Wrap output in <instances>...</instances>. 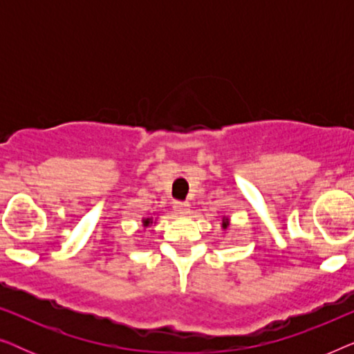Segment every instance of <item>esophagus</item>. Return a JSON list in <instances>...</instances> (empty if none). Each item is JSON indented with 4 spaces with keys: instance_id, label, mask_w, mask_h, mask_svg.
I'll list each match as a JSON object with an SVG mask.
<instances>
[{
    "instance_id": "1",
    "label": "esophagus",
    "mask_w": 354,
    "mask_h": 354,
    "mask_svg": "<svg viewBox=\"0 0 354 354\" xmlns=\"http://www.w3.org/2000/svg\"><path fill=\"white\" fill-rule=\"evenodd\" d=\"M174 209L177 214H188L190 212V205L187 201H176L174 203Z\"/></svg>"
}]
</instances>
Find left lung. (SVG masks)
I'll return each mask as SVG.
<instances>
[{
  "instance_id": "1",
  "label": "left lung",
  "mask_w": 354,
  "mask_h": 354,
  "mask_svg": "<svg viewBox=\"0 0 354 354\" xmlns=\"http://www.w3.org/2000/svg\"><path fill=\"white\" fill-rule=\"evenodd\" d=\"M222 227H227V222H222Z\"/></svg>"
}]
</instances>
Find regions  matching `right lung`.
<instances>
[{
	"instance_id": "obj_1",
	"label": "right lung",
	"mask_w": 354,
	"mask_h": 354,
	"mask_svg": "<svg viewBox=\"0 0 354 354\" xmlns=\"http://www.w3.org/2000/svg\"><path fill=\"white\" fill-rule=\"evenodd\" d=\"M148 224H151V221H149V219H145V221H143V225H145V227H147Z\"/></svg>"
}]
</instances>
